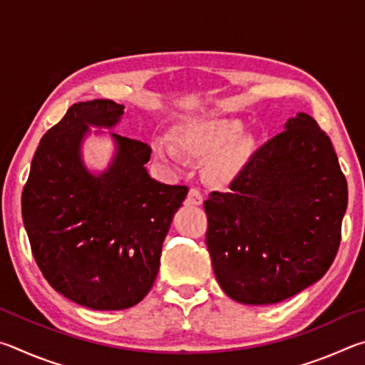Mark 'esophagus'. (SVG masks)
<instances>
[{
    "mask_svg": "<svg viewBox=\"0 0 365 365\" xmlns=\"http://www.w3.org/2000/svg\"><path fill=\"white\" fill-rule=\"evenodd\" d=\"M187 205H190V206H200V205H202V193H201V190L200 188H190V191H188V196H187Z\"/></svg>",
    "mask_w": 365,
    "mask_h": 365,
    "instance_id": "obj_1",
    "label": "esophagus"
}]
</instances>
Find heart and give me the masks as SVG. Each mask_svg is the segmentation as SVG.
Wrapping results in <instances>:
<instances>
[{
    "label": "heart",
    "instance_id": "obj_1",
    "mask_svg": "<svg viewBox=\"0 0 365 365\" xmlns=\"http://www.w3.org/2000/svg\"><path fill=\"white\" fill-rule=\"evenodd\" d=\"M243 122L238 119H207L185 123L175 133L177 145L195 158L214 156L207 163V177L224 183L237 177L256 151V140L251 135H240ZM158 156L178 163L180 153L168 143H156Z\"/></svg>",
    "mask_w": 365,
    "mask_h": 365
}]
</instances>
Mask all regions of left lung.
Listing matches in <instances>:
<instances>
[{
  "label": "left lung",
  "instance_id": "1",
  "mask_svg": "<svg viewBox=\"0 0 365 365\" xmlns=\"http://www.w3.org/2000/svg\"><path fill=\"white\" fill-rule=\"evenodd\" d=\"M285 127L205 201L215 279L243 304H274L316 283L341 242L348 183L329 135L304 113Z\"/></svg>",
  "mask_w": 365,
  "mask_h": 365
}]
</instances>
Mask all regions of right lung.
Segmentation results:
<instances>
[{
    "instance_id": "obj_1",
    "label": "right lung",
    "mask_w": 365,
    "mask_h": 365,
    "mask_svg": "<svg viewBox=\"0 0 365 365\" xmlns=\"http://www.w3.org/2000/svg\"><path fill=\"white\" fill-rule=\"evenodd\" d=\"M123 106L77 103L43 135L22 191V219L43 277L58 293L95 311L145 298L156 280L172 217L188 193L148 175L151 146L113 133L117 156L100 177L80 160L88 125L113 127Z\"/></svg>"
}]
</instances>
